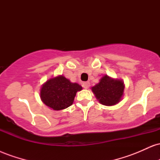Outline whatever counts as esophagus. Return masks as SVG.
Masks as SVG:
<instances>
[{
    "instance_id": "1",
    "label": "esophagus",
    "mask_w": 160,
    "mask_h": 160,
    "mask_svg": "<svg viewBox=\"0 0 160 160\" xmlns=\"http://www.w3.org/2000/svg\"><path fill=\"white\" fill-rule=\"evenodd\" d=\"M89 86H90L89 82H84L83 83H82V86H83L84 89H87L89 87Z\"/></svg>"
}]
</instances>
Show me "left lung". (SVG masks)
<instances>
[{"instance_id":"left-lung-1","label":"left lung","mask_w":160,"mask_h":160,"mask_svg":"<svg viewBox=\"0 0 160 160\" xmlns=\"http://www.w3.org/2000/svg\"><path fill=\"white\" fill-rule=\"evenodd\" d=\"M91 89L99 103L105 106H113L122 100L125 84L121 79L113 78L105 74Z\"/></svg>"}]
</instances>
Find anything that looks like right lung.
Returning a JSON list of instances; mask_svg holds the SVG:
<instances>
[{"label": "right lung", "mask_w": 160, "mask_h": 160, "mask_svg": "<svg viewBox=\"0 0 160 160\" xmlns=\"http://www.w3.org/2000/svg\"><path fill=\"white\" fill-rule=\"evenodd\" d=\"M82 89V86L77 82H71L63 75H58L42 85L40 97L47 107L61 111L72 105L77 92Z\"/></svg>", "instance_id": "1"}]
</instances>
